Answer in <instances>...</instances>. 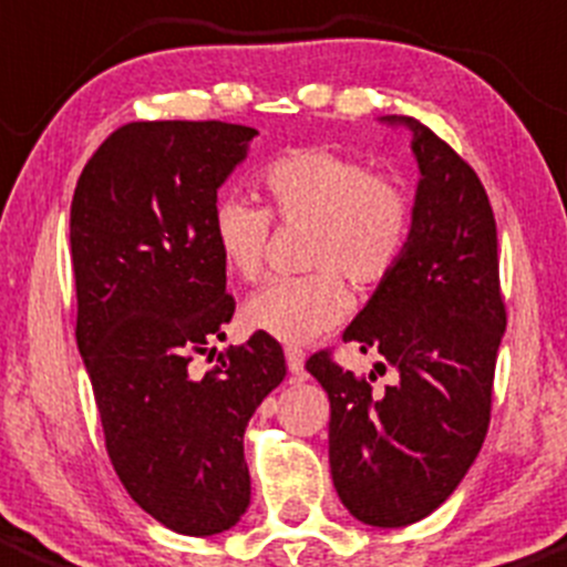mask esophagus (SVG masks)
<instances>
[{
  "label": "esophagus",
  "instance_id": "1",
  "mask_svg": "<svg viewBox=\"0 0 567 567\" xmlns=\"http://www.w3.org/2000/svg\"><path fill=\"white\" fill-rule=\"evenodd\" d=\"M284 354L289 371L295 373V377H302V373H306V352H302L300 347H295V343H289V347H284Z\"/></svg>",
  "mask_w": 567,
  "mask_h": 567
}]
</instances>
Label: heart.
I'll use <instances>...</instances> for the list:
<instances>
[{
    "label": "heart",
    "mask_w": 567,
    "mask_h": 567,
    "mask_svg": "<svg viewBox=\"0 0 567 567\" xmlns=\"http://www.w3.org/2000/svg\"><path fill=\"white\" fill-rule=\"evenodd\" d=\"M267 207L224 196L213 207L209 235L226 272L240 281L261 278L270 218L306 226L302 267L311 272L278 278L243 308L248 330L278 341L306 343L349 313L354 286L388 281L412 240L414 204L399 177L371 172L360 157L330 147H300L278 155L259 174Z\"/></svg>",
    "instance_id": "b5f03b06"
}]
</instances>
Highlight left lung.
I'll use <instances>...</instances> for the list:
<instances>
[{
	"instance_id": "left-lung-1",
	"label": "left lung",
	"mask_w": 567,
	"mask_h": 567,
	"mask_svg": "<svg viewBox=\"0 0 567 567\" xmlns=\"http://www.w3.org/2000/svg\"><path fill=\"white\" fill-rule=\"evenodd\" d=\"M388 120L414 133L412 240L343 341L382 354L399 382L373 390L377 373L354 377L330 349L306 369L330 395L338 497L363 524L406 527L451 497L481 453L507 313L497 224L475 168L412 116Z\"/></svg>"
}]
</instances>
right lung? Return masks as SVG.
Wrapping results in <instances>:
<instances>
[{"label":"right lung","instance_id":"obj_1","mask_svg":"<svg viewBox=\"0 0 567 567\" xmlns=\"http://www.w3.org/2000/svg\"><path fill=\"white\" fill-rule=\"evenodd\" d=\"M254 136L218 120L127 122L86 161L70 207L75 343L109 458L136 505L196 538L248 511L245 425L286 377L267 332L190 369L235 313L209 220Z\"/></svg>","mask_w":567,"mask_h":567}]
</instances>
